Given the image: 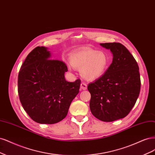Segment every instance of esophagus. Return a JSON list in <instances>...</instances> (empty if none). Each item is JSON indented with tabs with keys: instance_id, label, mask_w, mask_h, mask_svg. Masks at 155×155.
<instances>
[{
	"instance_id": "obj_1",
	"label": "esophagus",
	"mask_w": 155,
	"mask_h": 155,
	"mask_svg": "<svg viewBox=\"0 0 155 155\" xmlns=\"http://www.w3.org/2000/svg\"><path fill=\"white\" fill-rule=\"evenodd\" d=\"M81 88L83 90H85V89H87V84L85 82H82L81 84Z\"/></svg>"
}]
</instances>
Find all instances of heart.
Returning a JSON list of instances; mask_svg holds the SVG:
<instances>
[{"label":"heart","mask_w":155,"mask_h":155,"mask_svg":"<svg viewBox=\"0 0 155 155\" xmlns=\"http://www.w3.org/2000/svg\"><path fill=\"white\" fill-rule=\"evenodd\" d=\"M69 60L74 68L81 69L82 77L89 80L101 77L109 64L108 57L104 51L87 48H81L71 53Z\"/></svg>","instance_id":"heart-1"}]
</instances>
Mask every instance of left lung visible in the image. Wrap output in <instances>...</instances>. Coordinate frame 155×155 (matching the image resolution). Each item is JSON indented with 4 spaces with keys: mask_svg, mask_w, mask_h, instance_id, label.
Wrapping results in <instances>:
<instances>
[{
    "mask_svg": "<svg viewBox=\"0 0 155 155\" xmlns=\"http://www.w3.org/2000/svg\"><path fill=\"white\" fill-rule=\"evenodd\" d=\"M113 53V62L102 77L88 84L89 107L100 120L113 122L126 117L135 104L140 91L138 65L124 45L101 43Z\"/></svg>",
    "mask_w": 155,
    "mask_h": 155,
    "instance_id": "8db88e82",
    "label": "left lung"
}]
</instances>
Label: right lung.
Listing matches in <instances>:
<instances>
[{"label": "right lung", "instance_id": "right-lung-1", "mask_svg": "<svg viewBox=\"0 0 155 155\" xmlns=\"http://www.w3.org/2000/svg\"><path fill=\"white\" fill-rule=\"evenodd\" d=\"M50 56L46 48L33 49L18 76L20 101L29 117L39 124H56L66 117L81 83L79 78L66 81V64Z\"/></svg>", "mask_w": 155, "mask_h": 155}]
</instances>
